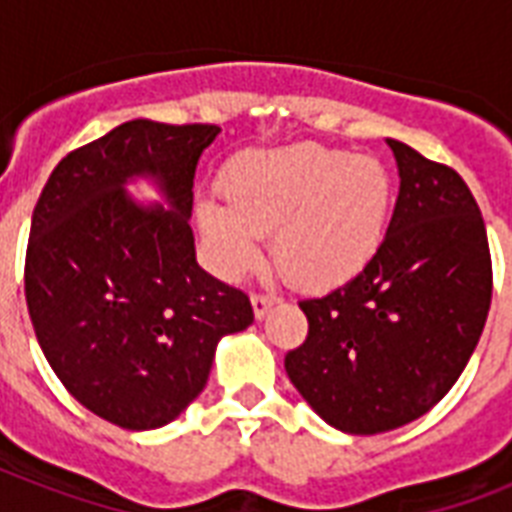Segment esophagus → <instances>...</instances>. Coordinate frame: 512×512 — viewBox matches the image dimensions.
I'll return each instance as SVG.
<instances>
[{"label": "esophagus", "instance_id": "1", "mask_svg": "<svg viewBox=\"0 0 512 512\" xmlns=\"http://www.w3.org/2000/svg\"><path fill=\"white\" fill-rule=\"evenodd\" d=\"M276 303H279V300H276L273 295H252V311H255V319L263 321Z\"/></svg>", "mask_w": 512, "mask_h": 512}]
</instances>
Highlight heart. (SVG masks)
<instances>
[{
    "instance_id": "1",
    "label": "heart",
    "mask_w": 512,
    "mask_h": 512,
    "mask_svg": "<svg viewBox=\"0 0 512 512\" xmlns=\"http://www.w3.org/2000/svg\"><path fill=\"white\" fill-rule=\"evenodd\" d=\"M225 207L199 201L196 220L223 279H241L263 260L305 292L348 284L380 252L393 209V177L369 154L297 143L247 151L220 180Z\"/></svg>"
}]
</instances>
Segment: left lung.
Here are the masks:
<instances>
[{
	"label": "left lung",
	"instance_id": "obj_1",
	"mask_svg": "<svg viewBox=\"0 0 512 512\" xmlns=\"http://www.w3.org/2000/svg\"><path fill=\"white\" fill-rule=\"evenodd\" d=\"M385 143L401 185L380 252L353 281L300 303L308 337L284 358L313 412L350 436L430 412L473 356L492 305L484 217L465 180Z\"/></svg>",
	"mask_w": 512,
	"mask_h": 512
}]
</instances>
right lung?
Listing matches in <instances>:
<instances>
[{"instance_id": "1", "label": "right lung", "mask_w": 512, "mask_h": 512, "mask_svg": "<svg viewBox=\"0 0 512 512\" xmlns=\"http://www.w3.org/2000/svg\"><path fill=\"white\" fill-rule=\"evenodd\" d=\"M215 124L132 119L76 148L36 201L26 303L52 372L92 414L154 430L207 385L217 342L255 321L249 297L196 263L193 175ZM148 179L162 202L126 185Z\"/></svg>"}]
</instances>
